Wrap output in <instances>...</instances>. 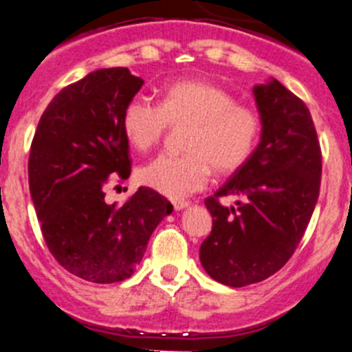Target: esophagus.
<instances>
[{
  "label": "esophagus",
  "instance_id": "obj_1",
  "mask_svg": "<svg viewBox=\"0 0 352 352\" xmlns=\"http://www.w3.org/2000/svg\"><path fill=\"white\" fill-rule=\"evenodd\" d=\"M173 206L176 211H182L185 210V208H188V203H186V201H178V199H176V201H173Z\"/></svg>",
  "mask_w": 352,
  "mask_h": 352
}]
</instances>
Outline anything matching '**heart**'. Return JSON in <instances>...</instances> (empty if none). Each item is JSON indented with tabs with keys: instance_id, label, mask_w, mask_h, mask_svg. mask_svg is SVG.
<instances>
[{
	"instance_id": "1",
	"label": "heart",
	"mask_w": 352,
	"mask_h": 352,
	"mask_svg": "<svg viewBox=\"0 0 352 352\" xmlns=\"http://www.w3.org/2000/svg\"><path fill=\"white\" fill-rule=\"evenodd\" d=\"M169 123H190L183 155L164 153L139 170L146 186L173 199L195 194L210 182L211 169L229 174L239 169L256 149L261 120L254 109L208 80L185 79L162 89L160 105L133 96L123 109L121 126L139 151L162 139Z\"/></svg>"
}]
</instances>
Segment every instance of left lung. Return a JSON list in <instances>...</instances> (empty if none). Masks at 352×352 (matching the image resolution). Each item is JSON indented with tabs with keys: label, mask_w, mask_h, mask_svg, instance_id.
<instances>
[{
	"label": "left lung",
	"mask_w": 352,
	"mask_h": 352,
	"mask_svg": "<svg viewBox=\"0 0 352 352\" xmlns=\"http://www.w3.org/2000/svg\"><path fill=\"white\" fill-rule=\"evenodd\" d=\"M261 120L259 144L231 179L204 201L213 217L199 259L229 287L257 284L294 254L321 186V148L309 107L270 77L252 88ZM236 195V206L218 197Z\"/></svg>",
	"instance_id": "8db88e82"
}]
</instances>
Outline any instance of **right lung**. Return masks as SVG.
Masks as SVG:
<instances>
[{"instance_id": "1", "label": "right lung", "mask_w": 352, "mask_h": 352, "mask_svg": "<svg viewBox=\"0 0 352 352\" xmlns=\"http://www.w3.org/2000/svg\"><path fill=\"white\" fill-rule=\"evenodd\" d=\"M142 84L123 67L91 72L52 98L31 144L30 192L43 239L67 272L95 284L129 278L173 213L148 186L121 206L104 199L109 182L130 176L121 116Z\"/></svg>"}]
</instances>
